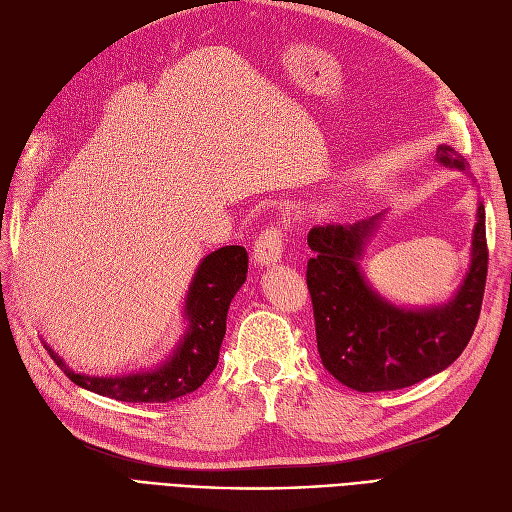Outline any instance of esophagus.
<instances>
[{"label": "esophagus", "instance_id": "esophagus-1", "mask_svg": "<svg viewBox=\"0 0 512 512\" xmlns=\"http://www.w3.org/2000/svg\"><path fill=\"white\" fill-rule=\"evenodd\" d=\"M284 252V235L277 226H267L254 243V262L260 267L275 265Z\"/></svg>", "mask_w": 512, "mask_h": 512}]
</instances>
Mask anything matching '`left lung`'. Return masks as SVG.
Wrapping results in <instances>:
<instances>
[{"instance_id": "8db88e82", "label": "left lung", "mask_w": 512, "mask_h": 512, "mask_svg": "<svg viewBox=\"0 0 512 512\" xmlns=\"http://www.w3.org/2000/svg\"><path fill=\"white\" fill-rule=\"evenodd\" d=\"M436 160L446 168H468L448 145L438 147ZM380 220L382 213L356 224L316 226L307 235L316 252L307 262V288L322 365L361 393L406 389L451 365L474 333L489 265L485 207L478 203L470 271L455 297L431 307L393 305L361 271L365 245Z\"/></svg>"}]
</instances>
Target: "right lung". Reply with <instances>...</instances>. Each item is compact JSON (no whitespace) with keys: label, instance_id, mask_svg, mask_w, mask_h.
Listing matches in <instances>:
<instances>
[{"label":"right lung","instance_id":"obj_1","mask_svg":"<svg viewBox=\"0 0 512 512\" xmlns=\"http://www.w3.org/2000/svg\"><path fill=\"white\" fill-rule=\"evenodd\" d=\"M247 277V252L241 245H226L200 262L185 297L183 314L188 329L168 359L143 371L123 376H87L72 371L57 352L53 361L83 389L130 404H166L196 391L218 365L230 301Z\"/></svg>","mask_w":512,"mask_h":512}]
</instances>
